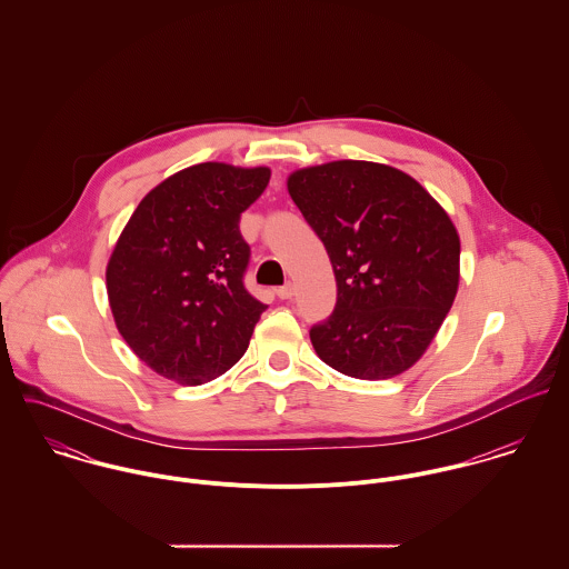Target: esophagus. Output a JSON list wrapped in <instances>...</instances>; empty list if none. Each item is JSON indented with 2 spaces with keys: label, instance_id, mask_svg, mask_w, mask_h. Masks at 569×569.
I'll use <instances>...</instances> for the list:
<instances>
[{
  "label": "esophagus",
  "instance_id": "1",
  "mask_svg": "<svg viewBox=\"0 0 569 569\" xmlns=\"http://www.w3.org/2000/svg\"><path fill=\"white\" fill-rule=\"evenodd\" d=\"M276 293H278V298H280V300H291V298L296 296V284L287 282V284H284V287H280Z\"/></svg>",
  "mask_w": 569,
  "mask_h": 569
}]
</instances>
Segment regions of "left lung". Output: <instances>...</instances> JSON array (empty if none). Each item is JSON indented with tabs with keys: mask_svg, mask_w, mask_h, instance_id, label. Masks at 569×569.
Instances as JSON below:
<instances>
[{
	"mask_svg": "<svg viewBox=\"0 0 569 569\" xmlns=\"http://www.w3.org/2000/svg\"><path fill=\"white\" fill-rule=\"evenodd\" d=\"M287 190L325 243L332 316L311 328L326 366L381 381L409 370L460 284V237L447 210L403 170L337 160L298 168Z\"/></svg>",
	"mask_w": 569,
	"mask_h": 569,
	"instance_id": "left-lung-1",
	"label": "left lung"
}]
</instances>
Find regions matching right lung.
I'll use <instances>...</instances> for the list:
<instances>
[{
    "mask_svg": "<svg viewBox=\"0 0 569 569\" xmlns=\"http://www.w3.org/2000/svg\"><path fill=\"white\" fill-rule=\"evenodd\" d=\"M269 177L267 166H188L140 201L113 244L104 271L113 322L163 379L201 386L243 357L267 307L244 291L239 221Z\"/></svg>",
    "mask_w": 569,
    "mask_h": 569,
    "instance_id": "obj_1",
    "label": "right lung"
}]
</instances>
